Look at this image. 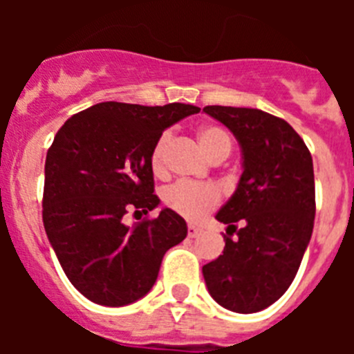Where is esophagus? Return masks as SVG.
<instances>
[{"instance_id":"obj_1","label":"esophagus","mask_w":354,"mask_h":354,"mask_svg":"<svg viewBox=\"0 0 354 354\" xmlns=\"http://www.w3.org/2000/svg\"><path fill=\"white\" fill-rule=\"evenodd\" d=\"M202 232V228L196 227V225H187V237H196L198 234Z\"/></svg>"}]
</instances>
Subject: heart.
<instances>
[{"instance_id": "heart-1", "label": "heart", "mask_w": 354, "mask_h": 354, "mask_svg": "<svg viewBox=\"0 0 354 354\" xmlns=\"http://www.w3.org/2000/svg\"><path fill=\"white\" fill-rule=\"evenodd\" d=\"M198 145L204 150V154L207 156L211 161L220 159L223 161L232 149V142L227 131H223L218 126H204L198 129ZM170 143V134L165 133L159 136L156 142L152 154H150V167L152 171L161 175L165 171V158H167V149ZM162 202L168 209L177 212L179 216L186 218V220H198L205 212L214 209L220 202V193L211 184H196V183H180L171 184L162 192Z\"/></svg>"}]
</instances>
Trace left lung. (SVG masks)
Wrapping results in <instances>:
<instances>
[{"instance_id": "1", "label": "left lung", "mask_w": 354, "mask_h": 354, "mask_svg": "<svg viewBox=\"0 0 354 354\" xmlns=\"http://www.w3.org/2000/svg\"><path fill=\"white\" fill-rule=\"evenodd\" d=\"M204 111L236 136L243 174L216 214L227 225L223 255L205 264L202 273L218 305L253 314L282 298L310 243L315 216L312 156L286 120L262 109L205 106Z\"/></svg>"}]
</instances>
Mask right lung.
Here are the masks:
<instances>
[{
	"label": "right lung",
	"mask_w": 354,
	"mask_h": 354,
	"mask_svg": "<svg viewBox=\"0 0 354 354\" xmlns=\"http://www.w3.org/2000/svg\"><path fill=\"white\" fill-rule=\"evenodd\" d=\"M198 111L180 102H99L56 133L46 158L44 228L71 283L90 301H138L156 283L165 253L187 236L183 216L168 207L134 227L122 218L158 207L152 149L162 131Z\"/></svg>",
	"instance_id": "add662e5"
}]
</instances>
